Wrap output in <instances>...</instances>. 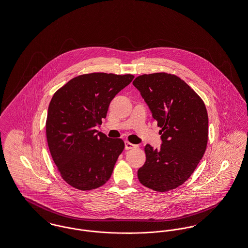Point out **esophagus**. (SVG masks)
I'll return each instance as SVG.
<instances>
[{
    "instance_id": "esophagus-1",
    "label": "esophagus",
    "mask_w": 248,
    "mask_h": 248,
    "mask_svg": "<svg viewBox=\"0 0 248 248\" xmlns=\"http://www.w3.org/2000/svg\"><path fill=\"white\" fill-rule=\"evenodd\" d=\"M136 145L135 144H133L131 142H129V141H125L124 142V148H125V150H130V149H133V148H135Z\"/></svg>"
}]
</instances>
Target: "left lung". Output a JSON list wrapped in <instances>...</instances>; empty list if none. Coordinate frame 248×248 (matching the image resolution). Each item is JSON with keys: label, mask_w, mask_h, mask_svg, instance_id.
Here are the masks:
<instances>
[{"label": "left lung", "mask_w": 248, "mask_h": 248, "mask_svg": "<svg viewBox=\"0 0 248 248\" xmlns=\"http://www.w3.org/2000/svg\"><path fill=\"white\" fill-rule=\"evenodd\" d=\"M161 128L159 150L147 144L146 161L138 170L141 185L157 192L182 186L196 170L208 142V113L203 100L172 74H144L133 81Z\"/></svg>", "instance_id": "1"}]
</instances>
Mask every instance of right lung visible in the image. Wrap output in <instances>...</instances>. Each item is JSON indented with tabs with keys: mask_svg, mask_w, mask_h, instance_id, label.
<instances>
[{
	"mask_svg": "<svg viewBox=\"0 0 248 248\" xmlns=\"http://www.w3.org/2000/svg\"><path fill=\"white\" fill-rule=\"evenodd\" d=\"M133 78L131 74H84L53 94L46 121L47 145L62 178L74 188H98L112 174L124 142L94 127L102 124L111 100Z\"/></svg>",
	"mask_w": 248,
	"mask_h": 248,
	"instance_id": "add662e5",
	"label": "right lung"
}]
</instances>
